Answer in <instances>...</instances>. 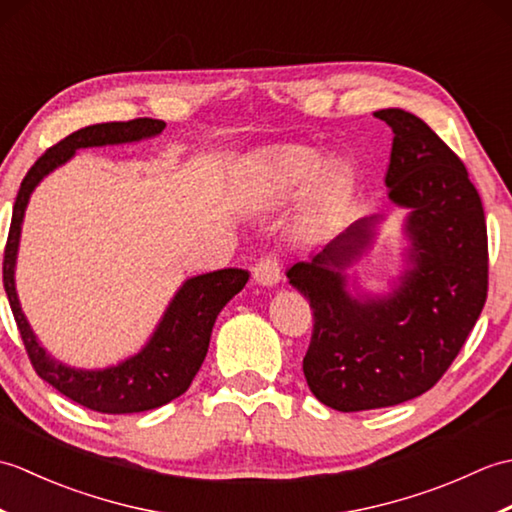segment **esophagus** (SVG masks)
Listing matches in <instances>:
<instances>
[{
  "instance_id": "34e87169",
  "label": "esophagus",
  "mask_w": 512,
  "mask_h": 512,
  "mask_svg": "<svg viewBox=\"0 0 512 512\" xmlns=\"http://www.w3.org/2000/svg\"><path fill=\"white\" fill-rule=\"evenodd\" d=\"M253 277L257 284L262 286H275L281 279V266H279V257L275 253L262 255L253 264Z\"/></svg>"
}]
</instances>
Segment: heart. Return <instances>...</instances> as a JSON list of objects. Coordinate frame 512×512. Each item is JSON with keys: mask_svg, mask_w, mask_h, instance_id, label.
Masks as SVG:
<instances>
[{"mask_svg": "<svg viewBox=\"0 0 512 512\" xmlns=\"http://www.w3.org/2000/svg\"><path fill=\"white\" fill-rule=\"evenodd\" d=\"M319 154L306 145H281L266 151L259 162V180L268 200H284L310 179V204L314 209H330L341 198L343 178L334 165H319Z\"/></svg>", "mask_w": 512, "mask_h": 512, "instance_id": "1", "label": "heart"}]
</instances>
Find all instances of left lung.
Returning a JSON list of instances; mask_svg holds the SVG:
<instances>
[{
	"instance_id": "8db88e82",
	"label": "left lung",
	"mask_w": 512,
	"mask_h": 512,
	"mask_svg": "<svg viewBox=\"0 0 512 512\" xmlns=\"http://www.w3.org/2000/svg\"><path fill=\"white\" fill-rule=\"evenodd\" d=\"M374 116L394 132L385 182L389 198L411 209L416 268L394 297L350 299L339 270L372 237V220H361L286 273L314 317L303 374L312 394L339 411L400 405L431 389L460 354L488 295L486 217L464 162L418 116Z\"/></svg>"
}]
</instances>
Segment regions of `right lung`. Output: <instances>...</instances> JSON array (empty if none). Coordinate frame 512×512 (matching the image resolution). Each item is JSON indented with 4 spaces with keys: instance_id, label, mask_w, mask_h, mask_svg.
I'll return each mask as SVG.
<instances>
[{
    "instance_id": "1",
    "label": "right lung",
    "mask_w": 512,
    "mask_h": 512,
    "mask_svg": "<svg viewBox=\"0 0 512 512\" xmlns=\"http://www.w3.org/2000/svg\"><path fill=\"white\" fill-rule=\"evenodd\" d=\"M162 129H165V121H156V118L99 123L83 127L52 145L21 180L4 248V288L32 369L63 396L92 411L114 413V416L156 409L189 389L209 350L217 314L228 299H233L246 286L248 273L239 268H224L189 279L171 301L165 319L143 352L118 367L103 369V372H83V369L57 363L43 352L26 317L21 314L13 279L19 231L32 189L46 173L63 165L76 149L132 143V140L160 134Z\"/></svg>"
}]
</instances>
